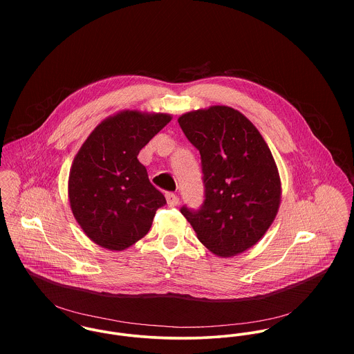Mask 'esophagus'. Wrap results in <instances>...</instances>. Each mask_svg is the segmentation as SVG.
I'll use <instances>...</instances> for the list:
<instances>
[{
    "label": "esophagus",
    "mask_w": 354,
    "mask_h": 354,
    "mask_svg": "<svg viewBox=\"0 0 354 354\" xmlns=\"http://www.w3.org/2000/svg\"><path fill=\"white\" fill-rule=\"evenodd\" d=\"M166 201H167L169 207H174V205L178 204V196L176 194L169 192V194H166Z\"/></svg>",
    "instance_id": "34e87169"
}]
</instances>
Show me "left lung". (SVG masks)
<instances>
[{"mask_svg":"<svg viewBox=\"0 0 354 354\" xmlns=\"http://www.w3.org/2000/svg\"><path fill=\"white\" fill-rule=\"evenodd\" d=\"M201 151L205 199L181 214L203 245L219 257L252 248L272 225L281 204V177L266 140L239 110L216 104L178 117Z\"/></svg>","mask_w":354,"mask_h":354,"instance_id":"1","label":"left lung"}]
</instances>
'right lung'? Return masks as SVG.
<instances>
[{"mask_svg":"<svg viewBox=\"0 0 354 354\" xmlns=\"http://www.w3.org/2000/svg\"><path fill=\"white\" fill-rule=\"evenodd\" d=\"M170 120L167 113L118 111L101 121L76 153L68 180L71 209L102 248L124 251L138 243L166 204L138 155Z\"/></svg>","mask_w":354,"mask_h":354,"instance_id":"1","label":"right lung"}]
</instances>
